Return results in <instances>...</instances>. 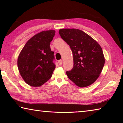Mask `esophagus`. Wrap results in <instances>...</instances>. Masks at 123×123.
Here are the masks:
<instances>
[{
	"label": "esophagus",
	"instance_id": "esophagus-1",
	"mask_svg": "<svg viewBox=\"0 0 123 123\" xmlns=\"http://www.w3.org/2000/svg\"><path fill=\"white\" fill-rule=\"evenodd\" d=\"M58 63H59V65L61 66L62 64V60H59V61H58Z\"/></svg>",
	"mask_w": 123,
	"mask_h": 123
}]
</instances>
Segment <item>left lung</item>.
<instances>
[{"instance_id": "obj_1", "label": "left lung", "mask_w": 123, "mask_h": 123, "mask_svg": "<svg viewBox=\"0 0 123 123\" xmlns=\"http://www.w3.org/2000/svg\"><path fill=\"white\" fill-rule=\"evenodd\" d=\"M59 34L69 45L73 55V67L66 72L68 78L80 87L92 84L98 78L105 64L100 45L79 29H60Z\"/></svg>"}]
</instances>
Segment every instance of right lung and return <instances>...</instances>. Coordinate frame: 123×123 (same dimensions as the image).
<instances>
[{
    "instance_id": "obj_1",
    "label": "right lung",
    "mask_w": 123,
    "mask_h": 123,
    "mask_svg": "<svg viewBox=\"0 0 123 123\" xmlns=\"http://www.w3.org/2000/svg\"><path fill=\"white\" fill-rule=\"evenodd\" d=\"M55 34V30H50L35 35L20 51L18 70L24 81L31 86H41L51 78L56 66L50 44Z\"/></svg>"
}]
</instances>
